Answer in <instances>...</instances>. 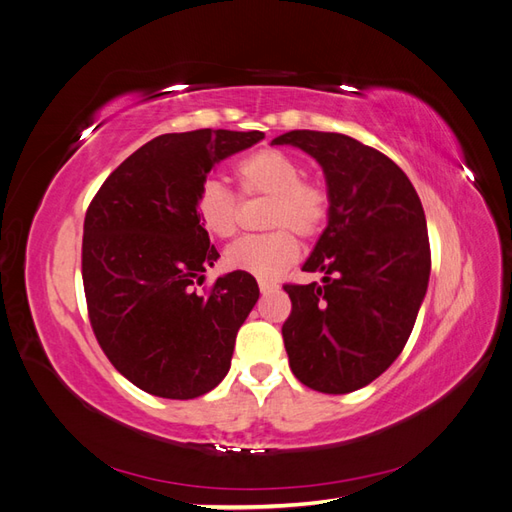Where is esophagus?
Wrapping results in <instances>:
<instances>
[{"instance_id":"34e87169","label":"esophagus","mask_w":512,"mask_h":512,"mask_svg":"<svg viewBox=\"0 0 512 512\" xmlns=\"http://www.w3.org/2000/svg\"><path fill=\"white\" fill-rule=\"evenodd\" d=\"M258 289H260V293L267 295V293H271V291H276L278 284L271 282V280H258Z\"/></svg>"}]
</instances>
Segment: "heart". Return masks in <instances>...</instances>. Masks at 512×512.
I'll use <instances>...</instances> for the list:
<instances>
[{"label": "heart", "mask_w": 512, "mask_h": 512, "mask_svg": "<svg viewBox=\"0 0 512 512\" xmlns=\"http://www.w3.org/2000/svg\"><path fill=\"white\" fill-rule=\"evenodd\" d=\"M234 176L245 197H271L267 226L278 230L230 245L226 265L263 280L278 278L299 256L295 232L313 239L326 226L330 193L321 182L306 178L299 160L282 149H258L241 158ZM193 208L202 228L217 239H230L239 228V199L219 180L208 178L197 186Z\"/></svg>", "instance_id": "obj_1"}]
</instances>
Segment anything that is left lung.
I'll return each instance as SVG.
<instances>
[{"label": "left lung", "instance_id": "obj_1", "mask_svg": "<svg viewBox=\"0 0 512 512\" xmlns=\"http://www.w3.org/2000/svg\"><path fill=\"white\" fill-rule=\"evenodd\" d=\"M271 145L313 156L330 193L328 226L302 267L321 271L323 284H284L293 304L282 326L289 365L308 389L352 393L402 354L426 297L421 199L391 158L352 136L291 130Z\"/></svg>", "mask_w": 512, "mask_h": 512}]
</instances>
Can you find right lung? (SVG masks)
I'll list each match as a JSON object with an SVG mask.
<instances>
[{"label": "right lung", "instance_id": "obj_1", "mask_svg": "<svg viewBox=\"0 0 512 512\" xmlns=\"http://www.w3.org/2000/svg\"><path fill=\"white\" fill-rule=\"evenodd\" d=\"M265 134H160L128 156L84 217L82 280L97 343L149 395L193 400L226 378L236 332L258 302L243 271L199 293L219 258L193 199L219 160Z\"/></svg>", "mask_w": 512, "mask_h": 512}]
</instances>
